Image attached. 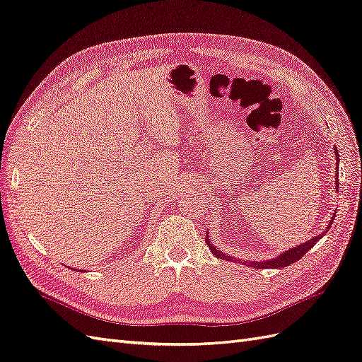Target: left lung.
Instances as JSON below:
<instances>
[{
	"instance_id": "8db88e82",
	"label": "left lung",
	"mask_w": 362,
	"mask_h": 362,
	"mask_svg": "<svg viewBox=\"0 0 362 362\" xmlns=\"http://www.w3.org/2000/svg\"><path fill=\"white\" fill-rule=\"evenodd\" d=\"M335 157H337V163H339L337 148H335ZM337 169H338V168H337ZM337 180H338V178H337ZM335 184L338 185V181H337ZM334 218H335V216H332V221H330V223L327 226V230L330 228L332 222H334ZM327 230H326V233H327ZM323 236H325V233H321V234H318V236L312 238L310 240H308V242H305V243H301V245H297V247L291 248V250H288V251H285V252H281L280 256H277L276 259H271V260H267V262H247V265H248V267H252V268H259V269H263V268H283V267L292 265V263L300 260L303 256H305V254H306L312 247H314L315 243H317L321 238H323ZM205 242H207L209 248L214 252V256L222 259V260H233V257L227 256V254L221 252L219 250H216V248H214V247L211 245L210 238H209V233H207V238H205Z\"/></svg>"
}]
</instances>
